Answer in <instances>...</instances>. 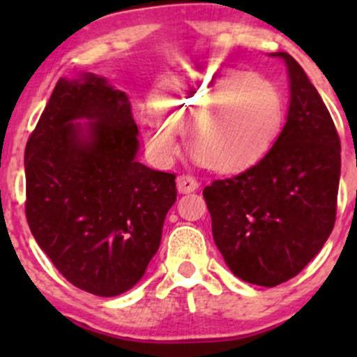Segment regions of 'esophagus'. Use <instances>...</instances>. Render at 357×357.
<instances>
[{
  "instance_id": "34e87169",
  "label": "esophagus",
  "mask_w": 357,
  "mask_h": 357,
  "mask_svg": "<svg viewBox=\"0 0 357 357\" xmlns=\"http://www.w3.org/2000/svg\"><path fill=\"white\" fill-rule=\"evenodd\" d=\"M176 186H178L179 192H192L195 190H198V181L190 174H181L178 176L176 179Z\"/></svg>"
}]
</instances>
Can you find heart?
<instances>
[{
    "mask_svg": "<svg viewBox=\"0 0 357 357\" xmlns=\"http://www.w3.org/2000/svg\"><path fill=\"white\" fill-rule=\"evenodd\" d=\"M284 122V97L267 77L240 68L210 67L166 82L154 112L141 117V132L154 161L178 154L183 130L190 154L218 173L255 166L275 144Z\"/></svg>",
    "mask_w": 357,
    "mask_h": 357,
    "instance_id": "heart-1",
    "label": "heart"
}]
</instances>
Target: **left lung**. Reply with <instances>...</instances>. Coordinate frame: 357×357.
<instances>
[{
    "label": "left lung",
    "instance_id": "obj_1",
    "mask_svg": "<svg viewBox=\"0 0 357 357\" xmlns=\"http://www.w3.org/2000/svg\"><path fill=\"white\" fill-rule=\"evenodd\" d=\"M289 73V112L275 144L243 173L203 190L213 240L241 280L275 287L321 252L335 221L341 142L304 68L277 52Z\"/></svg>",
    "mask_w": 357,
    "mask_h": 357
}]
</instances>
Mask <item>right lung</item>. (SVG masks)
<instances>
[{
  "mask_svg": "<svg viewBox=\"0 0 357 357\" xmlns=\"http://www.w3.org/2000/svg\"><path fill=\"white\" fill-rule=\"evenodd\" d=\"M137 134L126 92L80 73L56 82L24 151L36 243L93 296L116 297L141 280L176 202V176L137 161Z\"/></svg>",
  "mask_w": 357,
  "mask_h": 357,
  "instance_id": "obj_1",
  "label": "right lung"
}]
</instances>
